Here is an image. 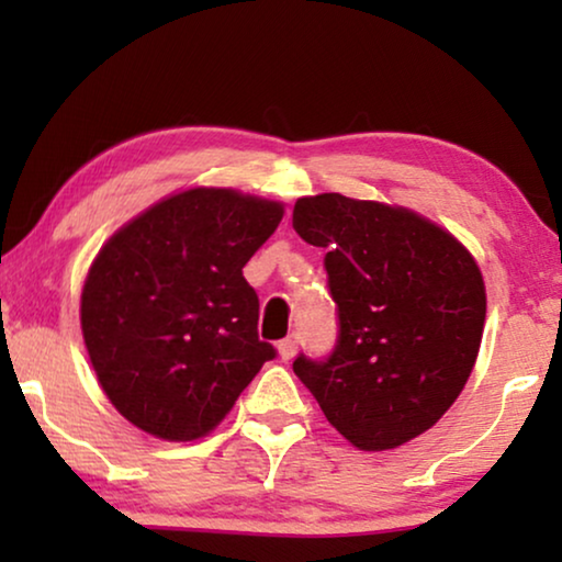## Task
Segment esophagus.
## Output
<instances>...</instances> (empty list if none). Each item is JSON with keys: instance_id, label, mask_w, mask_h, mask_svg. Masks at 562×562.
<instances>
[{"instance_id": "34e87169", "label": "esophagus", "mask_w": 562, "mask_h": 562, "mask_svg": "<svg viewBox=\"0 0 562 562\" xmlns=\"http://www.w3.org/2000/svg\"><path fill=\"white\" fill-rule=\"evenodd\" d=\"M296 348H299V333H291L289 337H283V340L279 342V356H281V360H291V358H294Z\"/></svg>"}]
</instances>
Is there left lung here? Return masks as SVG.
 <instances>
[{"instance_id": "left-lung-1", "label": "left lung", "mask_w": 562, "mask_h": 562, "mask_svg": "<svg viewBox=\"0 0 562 562\" xmlns=\"http://www.w3.org/2000/svg\"><path fill=\"white\" fill-rule=\"evenodd\" d=\"M294 229L325 248L337 340L294 373L337 432L391 450L427 432L463 391L481 348L486 289L471 252L402 206L342 194L296 199Z\"/></svg>"}]
</instances>
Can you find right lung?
<instances>
[{"mask_svg": "<svg viewBox=\"0 0 562 562\" xmlns=\"http://www.w3.org/2000/svg\"><path fill=\"white\" fill-rule=\"evenodd\" d=\"M281 217L279 202L189 189L99 250L81 294L83 342L104 394L143 432L206 435L276 358L243 268Z\"/></svg>", "mask_w": 562, "mask_h": 562, "instance_id": "add662e5", "label": "right lung"}]
</instances>
